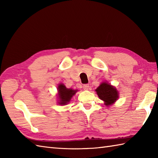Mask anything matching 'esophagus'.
Here are the masks:
<instances>
[{
  "label": "esophagus",
  "instance_id": "34e87169",
  "mask_svg": "<svg viewBox=\"0 0 158 158\" xmlns=\"http://www.w3.org/2000/svg\"><path fill=\"white\" fill-rule=\"evenodd\" d=\"M83 89H84L85 90H88L89 88V84H85V85H83Z\"/></svg>",
  "mask_w": 158,
  "mask_h": 158
}]
</instances>
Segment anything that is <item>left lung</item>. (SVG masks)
Listing matches in <instances>:
<instances>
[{"instance_id": "8db88e82", "label": "left lung", "mask_w": 158, "mask_h": 158, "mask_svg": "<svg viewBox=\"0 0 158 158\" xmlns=\"http://www.w3.org/2000/svg\"><path fill=\"white\" fill-rule=\"evenodd\" d=\"M99 98L105 102L106 105H110L118 98V92L113 86L104 82L96 89Z\"/></svg>"}]
</instances>
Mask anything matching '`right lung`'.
Segmentation results:
<instances>
[{"mask_svg":"<svg viewBox=\"0 0 158 158\" xmlns=\"http://www.w3.org/2000/svg\"><path fill=\"white\" fill-rule=\"evenodd\" d=\"M58 90L60 99L59 104L61 105H66L67 103L69 102L73 96L75 95L77 92V90L67 89L64 84H60L58 85Z\"/></svg>","mask_w":158,"mask_h":158,"instance_id":"add662e5","label":"right lung"}]
</instances>
